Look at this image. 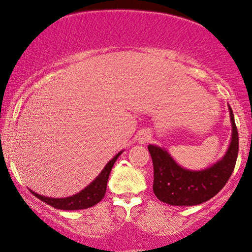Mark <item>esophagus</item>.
I'll return each instance as SVG.
<instances>
[{"mask_svg": "<svg viewBox=\"0 0 252 252\" xmlns=\"http://www.w3.org/2000/svg\"><path fill=\"white\" fill-rule=\"evenodd\" d=\"M150 137H151V135H150V133H148V132H142L140 135H138V142H140L141 144H143V143H147V142L150 140Z\"/></svg>", "mask_w": 252, "mask_h": 252, "instance_id": "1", "label": "esophagus"}]
</instances>
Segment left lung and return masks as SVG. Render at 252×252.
Instances as JSON below:
<instances>
[{"instance_id": "obj_1", "label": "left lung", "mask_w": 252, "mask_h": 252, "mask_svg": "<svg viewBox=\"0 0 252 252\" xmlns=\"http://www.w3.org/2000/svg\"><path fill=\"white\" fill-rule=\"evenodd\" d=\"M232 137L224 157L210 167L189 170L178 165L168 152L148 145L153 162V192L160 201L171 206H195L213 198L225 187L234 170L239 152L238 128L228 104Z\"/></svg>"}]
</instances>
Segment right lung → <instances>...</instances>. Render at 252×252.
<instances>
[{
  "instance_id": "1",
  "label": "right lung",
  "mask_w": 252,
  "mask_h": 252,
  "mask_svg": "<svg viewBox=\"0 0 252 252\" xmlns=\"http://www.w3.org/2000/svg\"><path fill=\"white\" fill-rule=\"evenodd\" d=\"M124 152L120 151L109 161L101 173L97 175V177L94 180L92 183H90L85 189H83L81 192L76 193V194L71 196H67V198H50V196H44L41 194H37L32 189H29L36 198L42 200L43 202L47 203V205L52 206L57 209L60 210H79V209H86V208L95 206L99 203L107 191V183L109 175L114 167L116 160L118 157Z\"/></svg>"
}]
</instances>
